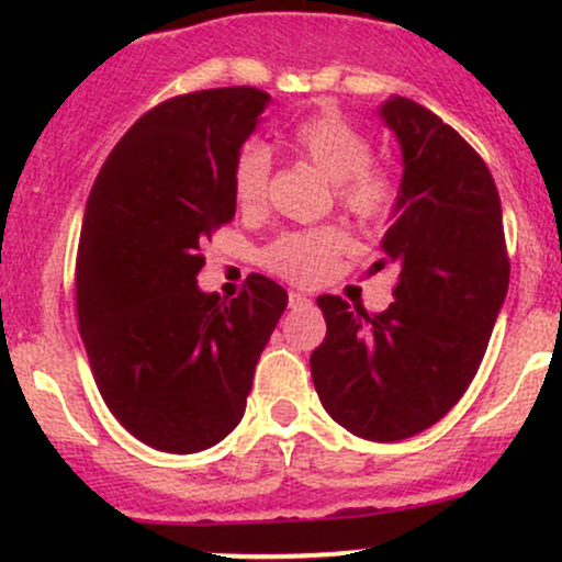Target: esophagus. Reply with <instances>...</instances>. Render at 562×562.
Instances as JSON below:
<instances>
[{"instance_id": "34e87169", "label": "esophagus", "mask_w": 562, "mask_h": 562, "mask_svg": "<svg viewBox=\"0 0 562 562\" xmlns=\"http://www.w3.org/2000/svg\"><path fill=\"white\" fill-rule=\"evenodd\" d=\"M308 301L306 295H301V293H293V290H290V295H288V306L290 308H301V306H308Z\"/></svg>"}]
</instances>
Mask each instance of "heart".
I'll return each mask as SVG.
<instances>
[{
	"instance_id": "b5f03b06",
	"label": "heart",
	"mask_w": 562,
	"mask_h": 562,
	"mask_svg": "<svg viewBox=\"0 0 562 562\" xmlns=\"http://www.w3.org/2000/svg\"><path fill=\"white\" fill-rule=\"evenodd\" d=\"M290 150L338 184V203L364 224L389 222L396 211L398 187L391 171L372 166V139L338 113H314L295 124ZM272 156L261 142H248L232 166V195L237 209L256 214L269 195ZM344 229L322 227L288 232L263 250V263L295 285H317L330 274L333 261L346 250Z\"/></svg>"
}]
</instances>
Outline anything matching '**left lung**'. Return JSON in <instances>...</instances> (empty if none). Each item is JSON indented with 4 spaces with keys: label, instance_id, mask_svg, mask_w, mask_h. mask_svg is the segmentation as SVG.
<instances>
[{
    "label": "left lung",
    "instance_id": "1",
    "mask_svg": "<svg viewBox=\"0 0 562 562\" xmlns=\"http://www.w3.org/2000/svg\"><path fill=\"white\" fill-rule=\"evenodd\" d=\"M380 119L404 173L383 259L398 274L385 312L319 295L327 335L312 353L319 402L367 441H402L460 402L509 285L502 203L486 164L436 113L391 97Z\"/></svg>",
    "mask_w": 562,
    "mask_h": 562
}]
</instances>
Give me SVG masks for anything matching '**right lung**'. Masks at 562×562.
<instances>
[{"label":"right lung","instance_id":"add662e5","mask_svg":"<svg viewBox=\"0 0 562 562\" xmlns=\"http://www.w3.org/2000/svg\"><path fill=\"white\" fill-rule=\"evenodd\" d=\"M254 87L179 94L147 111L102 164L76 256V312L108 409L171 454L243 420L288 293L250 274L237 299L198 288L203 245L235 216L232 166L269 105Z\"/></svg>","mask_w":562,"mask_h":562}]
</instances>
